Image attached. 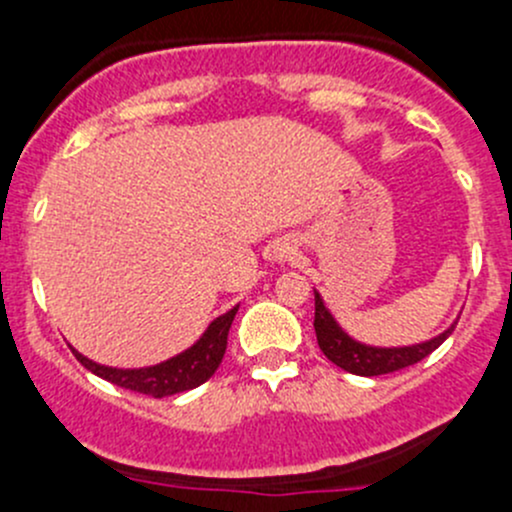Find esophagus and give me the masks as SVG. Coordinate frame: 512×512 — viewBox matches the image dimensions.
<instances>
[{"label":"esophagus","mask_w":512,"mask_h":512,"mask_svg":"<svg viewBox=\"0 0 512 512\" xmlns=\"http://www.w3.org/2000/svg\"><path fill=\"white\" fill-rule=\"evenodd\" d=\"M294 255V247L289 245V242H280V245L275 247V257L277 260H287V257H292Z\"/></svg>","instance_id":"esophagus-1"}]
</instances>
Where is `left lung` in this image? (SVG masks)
<instances>
[{
	"label": "left lung",
	"instance_id": "1",
	"mask_svg": "<svg viewBox=\"0 0 512 512\" xmlns=\"http://www.w3.org/2000/svg\"><path fill=\"white\" fill-rule=\"evenodd\" d=\"M456 329V324L446 329L438 337L428 339V342L411 344V347H369V344H361L356 339L349 337L342 327L337 324V319L332 317L327 307H324L322 294L314 292V332H317V344L322 349L332 364H337L339 369L349 371L356 376H381L391 374V371L406 369V366L418 364L421 359H426L428 354L436 352L451 332Z\"/></svg>",
	"mask_w": 512,
	"mask_h": 512
}]
</instances>
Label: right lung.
<instances>
[{"label":"right lung","instance_id":"obj_1","mask_svg":"<svg viewBox=\"0 0 512 512\" xmlns=\"http://www.w3.org/2000/svg\"><path fill=\"white\" fill-rule=\"evenodd\" d=\"M235 314L237 307H232L223 317L210 322V327L205 329V334L193 347L173 356V359L160 361L156 366H146V369H116V366L96 364V361L86 359L76 349H71V352L86 369L94 371L101 379L111 381V384L121 386V389L138 391V394L153 396V399H163V396L195 389V386L205 384L215 374V369H218L225 356L227 332H230Z\"/></svg>","mask_w":512,"mask_h":512}]
</instances>
